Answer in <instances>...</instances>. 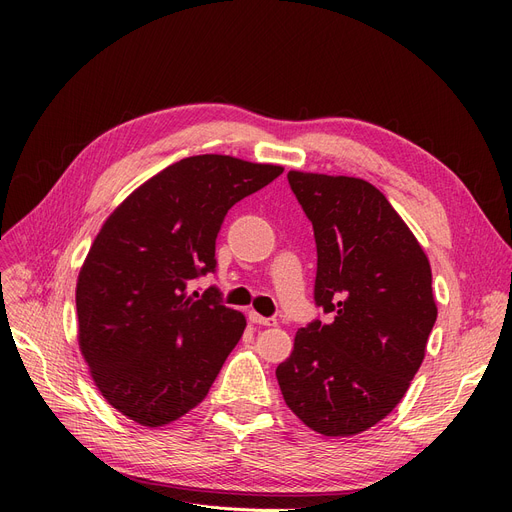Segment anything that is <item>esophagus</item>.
<instances>
[{
  "label": "esophagus",
  "mask_w": 512,
  "mask_h": 512,
  "mask_svg": "<svg viewBox=\"0 0 512 512\" xmlns=\"http://www.w3.org/2000/svg\"><path fill=\"white\" fill-rule=\"evenodd\" d=\"M249 319L253 321V324H257V326H276V324H278V321H276L274 317H263V315L255 313V311L249 313Z\"/></svg>",
  "instance_id": "obj_1"
}]
</instances>
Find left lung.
I'll list each match as a JSON object with an SVG mask.
<instances>
[{
	"mask_svg": "<svg viewBox=\"0 0 512 512\" xmlns=\"http://www.w3.org/2000/svg\"><path fill=\"white\" fill-rule=\"evenodd\" d=\"M317 245L315 319L276 378L313 432L346 438L380 423L407 394L438 317L432 267L384 193L361 178L288 172Z\"/></svg>",
	"mask_w": 512,
	"mask_h": 512,
	"instance_id": "8db88e82",
	"label": "left lung"
}]
</instances>
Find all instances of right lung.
Listing matches in <instances>:
<instances>
[{"instance_id": "right-lung-1", "label": "right lung", "mask_w": 512, "mask_h": 512, "mask_svg": "<svg viewBox=\"0 0 512 512\" xmlns=\"http://www.w3.org/2000/svg\"><path fill=\"white\" fill-rule=\"evenodd\" d=\"M284 172L230 155H193L132 191L93 240L76 282L78 346L110 405L168 425L207 396L247 328L215 288V238L228 209Z\"/></svg>"}]
</instances>
